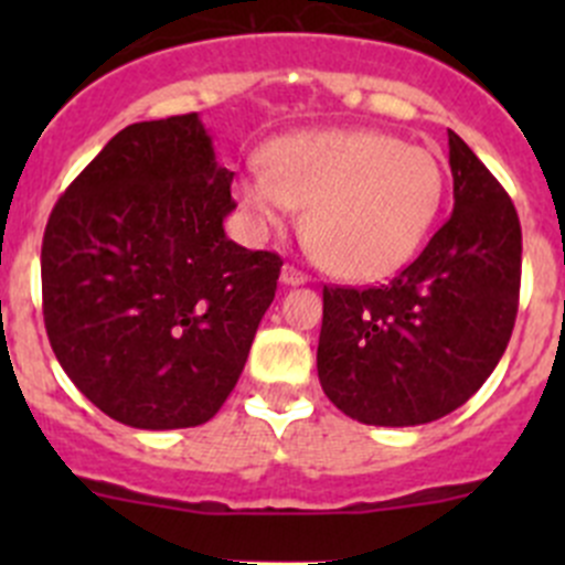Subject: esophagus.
Here are the masks:
<instances>
[{
	"instance_id": "1",
	"label": "esophagus",
	"mask_w": 565,
	"mask_h": 565,
	"mask_svg": "<svg viewBox=\"0 0 565 565\" xmlns=\"http://www.w3.org/2000/svg\"><path fill=\"white\" fill-rule=\"evenodd\" d=\"M281 281L287 284V287H300V284L309 281V276H306L303 270H298V267H295V265H284Z\"/></svg>"
}]
</instances>
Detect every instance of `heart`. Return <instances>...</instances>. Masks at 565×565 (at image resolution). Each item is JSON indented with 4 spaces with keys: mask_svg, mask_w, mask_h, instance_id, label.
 Here are the masks:
<instances>
[{
    "mask_svg": "<svg viewBox=\"0 0 565 565\" xmlns=\"http://www.w3.org/2000/svg\"><path fill=\"white\" fill-rule=\"evenodd\" d=\"M256 230L306 207V241L333 276L377 281L413 259L435 226L446 172L435 152L377 130H317L276 141L265 169L235 182Z\"/></svg>",
    "mask_w": 565,
    "mask_h": 565,
    "instance_id": "1",
    "label": "heart"
}]
</instances>
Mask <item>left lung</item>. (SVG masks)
I'll list each match as a JSON object with an SVG mask.
<instances>
[{
    "instance_id": "1",
    "label": "left lung",
    "mask_w": 565,
    "mask_h": 565,
    "mask_svg": "<svg viewBox=\"0 0 565 565\" xmlns=\"http://www.w3.org/2000/svg\"><path fill=\"white\" fill-rule=\"evenodd\" d=\"M454 213L383 287H324L317 372L324 396L372 426H418L472 396L509 347L520 309L514 202L448 130Z\"/></svg>"
}]
</instances>
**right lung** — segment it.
<instances>
[{
	"label": "right lung",
	"instance_id": "add662e5",
	"mask_svg": "<svg viewBox=\"0 0 565 565\" xmlns=\"http://www.w3.org/2000/svg\"><path fill=\"white\" fill-rule=\"evenodd\" d=\"M232 177L199 114H177L119 130L51 210L45 333L119 424H207L246 366L284 259L226 237Z\"/></svg>",
	"mask_w": 565,
	"mask_h": 565
}]
</instances>
